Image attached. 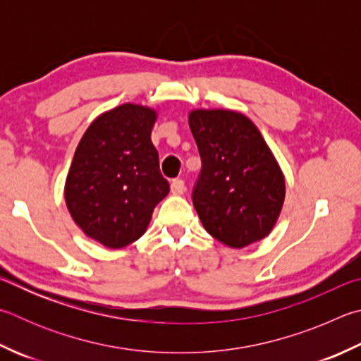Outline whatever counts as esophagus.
<instances>
[{"label":"esophagus","mask_w":361,"mask_h":361,"mask_svg":"<svg viewBox=\"0 0 361 361\" xmlns=\"http://www.w3.org/2000/svg\"><path fill=\"white\" fill-rule=\"evenodd\" d=\"M170 191H172V194L175 195H180L186 191V186H185V181H183L181 178H175L172 181V185H170Z\"/></svg>","instance_id":"obj_1"}]
</instances>
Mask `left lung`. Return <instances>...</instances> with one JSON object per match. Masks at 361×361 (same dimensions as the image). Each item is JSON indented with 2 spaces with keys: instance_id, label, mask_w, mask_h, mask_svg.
<instances>
[{
  "instance_id": "left-lung-1",
  "label": "left lung",
  "mask_w": 361,
  "mask_h": 361,
  "mask_svg": "<svg viewBox=\"0 0 361 361\" xmlns=\"http://www.w3.org/2000/svg\"><path fill=\"white\" fill-rule=\"evenodd\" d=\"M189 128L202 159L192 203L205 231L231 247L267 237L283 208L286 183L260 130L232 110H194Z\"/></svg>"
}]
</instances>
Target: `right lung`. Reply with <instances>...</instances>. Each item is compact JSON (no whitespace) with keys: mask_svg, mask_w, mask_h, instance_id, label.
Wrapping results in <instances>:
<instances>
[{"mask_svg":"<svg viewBox=\"0 0 361 361\" xmlns=\"http://www.w3.org/2000/svg\"><path fill=\"white\" fill-rule=\"evenodd\" d=\"M154 121V110L123 104L97 116L75 149L66 205L75 224L107 247L140 238L170 191L152 143Z\"/></svg>","mask_w":361,"mask_h":361,"instance_id":"add662e5","label":"right lung"}]
</instances>
